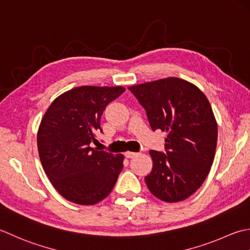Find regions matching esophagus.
Here are the masks:
<instances>
[{
    "label": "esophagus",
    "mask_w": 250,
    "mask_h": 250,
    "mask_svg": "<svg viewBox=\"0 0 250 250\" xmlns=\"http://www.w3.org/2000/svg\"><path fill=\"white\" fill-rule=\"evenodd\" d=\"M136 155H138V153H136V152H130V151H127L125 153V156L127 159H132V157H135Z\"/></svg>",
    "instance_id": "obj_1"
}]
</instances>
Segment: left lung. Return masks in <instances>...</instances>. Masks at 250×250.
<instances>
[{
    "label": "left lung",
    "instance_id": "1",
    "mask_svg": "<svg viewBox=\"0 0 250 250\" xmlns=\"http://www.w3.org/2000/svg\"><path fill=\"white\" fill-rule=\"evenodd\" d=\"M128 89L145 108L151 128L167 132L166 154L149 152L153 167L145 178L147 188L161 201L186 200L206 179L215 157L218 127L209 101L197 86L178 78Z\"/></svg>",
    "mask_w": 250,
    "mask_h": 250
}]
</instances>
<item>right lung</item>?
<instances>
[{
  "label": "right lung",
  "mask_w": 250,
  "mask_h": 250,
  "mask_svg": "<svg viewBox=\"0 0 250 250\" xmlns=\"http://www.w3.org/2000/svg\"><path fill=\"white\" fill-rule=\"evenodd\" d=\"M125 91L123 86H81L56 98L38 130L41 163L61 196L94 205L110 194L123 169V154L91 147L105 106Z\"/></svg>",
  "instance_id": "add662e5"
}]
</instances>
